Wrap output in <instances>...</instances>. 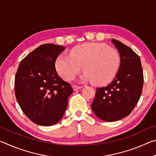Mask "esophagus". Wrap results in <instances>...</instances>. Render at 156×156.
<instances>
[{"label": "esophagus", "instance_id": "obj_1", "mask_svg": "<svg viewBox=\"0 0 156 156\" xmlns=\"http://www.w3.org/2000/svg\"><path fill=\"white\" fill-rule=\"evenodd\" d=\"M72 87L73 89V90L76 91V90H78V89H81L82 87H82V86H77V85H73Z\"/></svg>", "mask_w": 156, "mask_h": 156}]
</instances>
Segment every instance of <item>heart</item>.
I'll list each match as a JSON object with an SVG mask.
<instances>
[{"label": "heart", "mask_w": 156, "mask_h": 156, "mask_svg": "<svg viewBox=\"0 0 156 156\" xmlns=\"http://www.w3.org/2000/svg\"><path fill=\"white\" fill-rule=\"evenodd\" d=\"M120 54L106 44L87 43L71 50L70 55L60 54L56 60L57 72L67 80H71L80 72L81 80L93 81L96 84L110 83L120 67Z\"/></svg>", "instance_id": "obj_1"}]
</instances>
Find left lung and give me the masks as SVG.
<instances>
[{
    "label": "left lung",
    "instance_id": "left-lung-1",
    "mask_svg": "<svg viewBox=\"0 0 156 156\" xmlns=\"http://www.w3.org/2000/svg\"><path fill=\"white\" fill-rule=\"evenodd\" d=\"M119 51L121 62L118 72L110 84L96 89L91 109L98 118L114 122L126 117L135 108L143 87L140 58L130 47L112 39Z\"/></svg>",
    "mask_w": 156,
    "mask_h": 156
}]
</instances>
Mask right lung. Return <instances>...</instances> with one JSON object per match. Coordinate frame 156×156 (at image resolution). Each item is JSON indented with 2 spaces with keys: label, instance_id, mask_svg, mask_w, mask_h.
<instances>
[{
  "label": "right lung",
  "instance_id": "add662e5",
  "mask_svg": "<svg viewBox=\"0 0 156 156\" xmlns=\"http://www.w3.org/2000/svg\"><path fill=\"white\" fill-rule=\"evenodd\" d=\"M65 48L54 44L37 47L21 60L15 77V94L21 109L33 122L51 126L62 118L73 93L55 67Z\"/></svg>",
  "mask_w": 156,
  "mask_h": 156
}]
</instances>
